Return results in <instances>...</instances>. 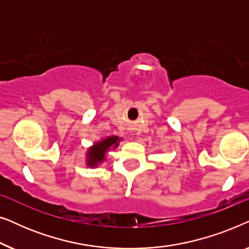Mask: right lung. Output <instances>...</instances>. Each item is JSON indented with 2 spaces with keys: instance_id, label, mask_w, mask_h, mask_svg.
<instances>
[{
  "instance_id": "1",
  "label": "right lung",
  "mask_w": 249,
  "mask_h": 249,
  "mask_svg": "<svg viewBox=\"0 0 249 249\" xmlns=\"http://www.w3.org/2000/svg\"><path fill=\"white\" fill-rule=\"evenodd\" d=\"M120 141L121 138L117 137V136H112V137L103 139L100 142H96L87 153V165L94 168V166L98 165V163L105 161V153L108 151L110 147H117Z\"/></svg>"
}]
</instances>
